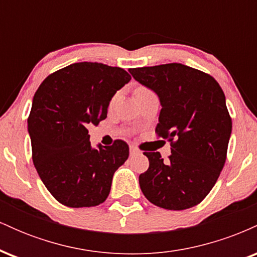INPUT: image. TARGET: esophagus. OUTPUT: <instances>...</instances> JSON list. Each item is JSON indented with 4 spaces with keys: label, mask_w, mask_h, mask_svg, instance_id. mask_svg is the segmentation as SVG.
Wrapping results in <instances>:
<instances>
[{
    "label": "esophagus",
    "mask_w": 257,
    "mask_h": 257,
    "mask_svg": "<svg viewBox=\"0 0 257 257\" xmlns=\"http://www.w3.org/2000/svg\"><path fill=\"white\" fill-rule=\"evenodd\" d=\"M138 153H140V151H139L137 147L131 146V156H135V155H138Z\"/></svg>",
    "instance_id": "esophagus-1"
}]
</instances>
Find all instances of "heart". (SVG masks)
I'll return each mask as SVG.
<instances>
[{"instance_id": "obj_1", "label": "heart", "mask_w": 257, "mask_h": 257, "mask_svg": "<svg viewBox=\"0 0 257 257\" xmlns=\"http://www.w3.org/2000/svg\"><path fill=\"white\" fill-rule=\"evenodd\" d=\"M146 91H150V90L147 89V88H145V87H140V88H138V89H137V94L138 93H146ZM114 99H116V96H114V98L112 99V100H114Z\"/></svg>"}]
</instances>
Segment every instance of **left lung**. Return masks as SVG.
<instances>
[{
  "label": "left lung",
  "instance_id": "left-lung-1",
  "mask_svg": "<svg viewBox=\"0 0 257 257\" xmlns=\"http://www.w3.org/2000/svg\"><path fill=\"white\" fill-rule=\"evenodd\" d=\"M129 72L158 95L156 133L172 146L168 162L159 152H144L150 167L139 176L141 191L159 208H192L208 196L225 166L232 133L225 94L210 75L182 64Z\"/></svg>",
  "mask_w": 257,
  "mask_h": 257
}]
</instances>
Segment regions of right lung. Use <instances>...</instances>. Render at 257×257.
Listing matches in <instances>:
<instances>
[{
  "instance_id": "right-lung-1",
  "label": "right lung",
  "mask_w": 257,
  "mask_h": 257,
  "mask_svg": "<svg viewBox=\"0 0 257 257\" xmlns=\"http://www.w3.org/2000/svg\"><path fill=\"white\" fill-rule=\"evenodd\" d=\"M132 77L100 63H76L41 83L28 119L32 161L38 175L61 204L70 208L104 203L113 174L128 159L123 140L91 147L88 126L107 117L112 96Z\"/></svg>"
}]
</instances>
